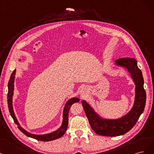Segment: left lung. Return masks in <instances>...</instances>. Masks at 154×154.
<instances>
[{
	"label": "left lung",
	"instance_id": "obj_1",
	"mask_svg": "<svg viewBox=\"0 0 154 154\" xmlns=\"http://www.w3.org/2000/svg\"><path fill=\"white\" fill-rule=\"evenodd\" d=\"M118 65L125 67L131 74L136 84L135 102L132 110L127 115L117 120H104L99 117L93 109L84 100L82 101L92 129L98 135L106 136H118L123 135L136 125L139 118L145 107L146 92L143 87L144 80L141 71L137 67L134 58L123 57L116 61Z\"/></svg>",
	"mask_w": 154,
	"mask_h": 154
}]
</instances>
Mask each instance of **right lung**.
<instances>
[{"label":"right lung","mask_w":154,"mask_h":154,"mask_svg":"<svg viewBox=\"0 0 154 154\" xmlns=\"http://www.w3.org/2000/svg\"><path fill=\"white\" fill-rule=\"evenodd\" d=\"M15 74H16V69L14 70L13 73H11L10 79H9L8 82V108L9 113L13 118V120L17 125H18V128L19 130L22 132H23L25 135H26L28 137H31L32 138L35 139V140L42 141H50L54 140H56L59 137H62L64 134L65 133L68 125V113L69 111H70V107L73 103L79 102V99L78 98H72L69 100L67 103H66L65 106L64 108L63 111V121L61 127L59 128L55 132H53L52 133L48 134L45 135H35L29 133L26 131H25L23 128H22L19 125V123L15 117V115L14 114L13 109V105H12V97L13 95V90H14V78H15Z\"/></svg>","instance_id":"add662e5"}]
</instances>
